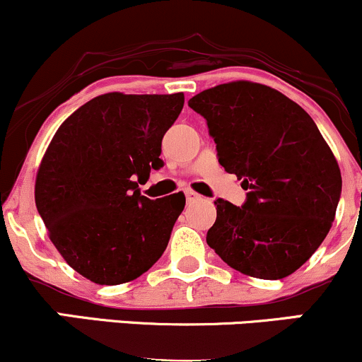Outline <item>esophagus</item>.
I'll return each mask as SVG.
<instances>
[{
	"instance_id": "esophagus-1",
	"label": "esophagus",
	"mask_w": 362,
	"mask_h": 362,
	"mask_svg": "<svg viewBox=\"0 0 362 362\" xmlns=\"http://www.w3.org/2000/svg\"><path fill=\"white\" fill-rule=\"evenodd\" d=\"M185 197H187V201L192 202V201H197V199L201 197V195H199V194L195 192V190H192V189H187V190H185Z\"/></svg>"
}]
</instances>
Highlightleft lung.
I'll list each match as a JSON object with an SVG mask.
<instances>
[{"mask_svg":"<svg viewBox=\"0 0 362 362\" xmlns=\"http://www.w3.org/2000/svg\"><path fill=\"white\" fill-rule=\"evenodd\" d=\"M189 107L207 120L219 163L248 190L242 207L214 202L207 245L245 276L288 277L335 219L342 177L330 146L306 110L260 83H223Z\"/></svg>","mask_w":362,"mask_h":362,"instance_id":"left-lung-1","label":"left lung"}]
</instances>
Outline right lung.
<instances>
[{
    "mask_svg": "<svg viewBox=\"0 0 362 362\" xmlns=\"http://www.w3.org/2000/svg\"><path fill=\"white\" fill-rule=\"evenodd\" d=\"M184 100V93L98 95L61 124L45 149L37 211L62 259L95 284L138 279L167 248L185 195L153 201L135 177L165 165L161 139Z\"/></svg>",
    "mask_w": 362,
    "mask_h": 362,
    "instance_id": "right-lung-1",
    "label": "right lung"
}]
</instances>
